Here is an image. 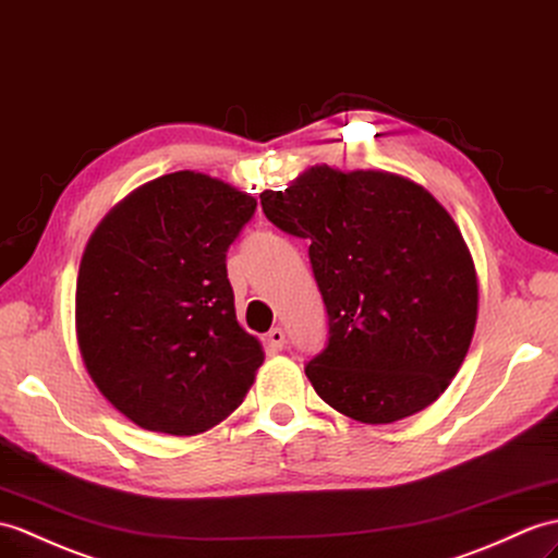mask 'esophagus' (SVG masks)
Masks as SVG:
<instances>
[{
  "mask_svg": "<svg viewBox=\"0 0 558 558\" xmlns=\"http://www.w3.org/2000/svg\"><path fill=\"white\" fill-rule=\"evenodd\" d=\"M266 342H268V347L270 349H282L284 347V332H282V328H270L268 332H266Z\"/></svg>",
  "mask_w": 558,
  "mask_h": 558,
  "instance_id": "obj_1",
  "label": "esophagus"
}]
</instances>
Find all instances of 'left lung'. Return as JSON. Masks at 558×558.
<instances>
[{"label": "left lung", "mask_w": 558, "mask_h": 558, "mask_svg": "<svg viewBox=\"0 0 558 558\" xmlns=\"http://www.w3.org/2000/svg\"><path fill=\"white\" fill-rule=\"evenodd\" d=\"M270 223L308 240L328 308V344L306 364L316 395L383 425L430 407L475 332L477 274L449 211L387 171L311 166L262 192Z\"/></svg>", "instance_id": "8db88e82"}]
</instances>
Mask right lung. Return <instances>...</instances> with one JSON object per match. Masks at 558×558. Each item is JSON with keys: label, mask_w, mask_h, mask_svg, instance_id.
<instances>
[{"label": "right lung", "mask_w": 558, "mask_h": 558, "mask_svg": "<svg viewBox=\"0 0 558 558\" xmlns=\"http://www.w3.org/2000/svg\"><path fill=\"white\" fill-rule=\"evenodd\" d=\"M256 199L175 171L101 218L75 284V335L97 390L151 433L197 435L247 397L264 347L235 316L226 252Z\"/></svg>", "instance_id": "right-lung-1"}]
</instances>
